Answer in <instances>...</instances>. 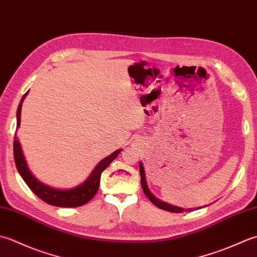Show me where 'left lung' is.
Listing matches in <instances>:
<instances>
[{
    "instance_id": "1",
    "label": "left lung",
    "mask_w": 257,
    "mask_h": 257,
    "mask_svg": "<svg viewBox=\"0 0 257 257\" xmlns=\"http://www.w3.org/2000/svg\"><path fill=\"white\" fill-rule=\"evenodd\" d=\"M139 169H140V177H141V187H143V190L144 192L146 194L147 198H148L152 203H154L156 206L159 207V209H162V210H166V211H169V212H174V213H181L184 211L183 207H180V206H177V205H172V204H169L167 203V202L165 201H161L160 199H158L156 195H154L151 193V191L148 187V182H147V178H146V171H145V168H144V165L143 162H139ZM202 206H200L199 209H201ZM195 210V209H194ZM187 211H193V209H187Z\"/></svg>"
}]
</instances>
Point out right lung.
<instances>
[{
    "label": "right lung",
    "mask_w": 257,
    "mask_h": 257,
    "mask_svg": "<svg viewBox=\"0 0 257 257\" xmlns=\"http://www.w3.org/2000/svg\"><path fill=\"white\" fill-rule=\"evenodd\" d=\"M27 94H29V91L22 97L18 111H16V127H18V129L20 128V124H21L22 103H23ZM13 150H14V160H15L16 168H18L20 176L23 178L25 183L29 185V188L38 196V198L46 202V203L51 205H55V206H61V207H76V206L84 205L87 203V202H89L92 198H94L95 194L97 193L98 188H99L100 177H101L102 171L105 170V169L110 165L114 159H116L118 155L120 154V151H121V149H118L114 152H112L111 155L106 157L105 159H102L95 167L94 170L91 171L89 177L87 178L81 184L72 189L61 190V189L53 188L51 185L43 183L34 176V174H33V172L30 170L29 166H27L23 150H22V146L20 144L16 134L14 136Z\"/></svg>",
    "instance_id": "1"
}]
</instances>
